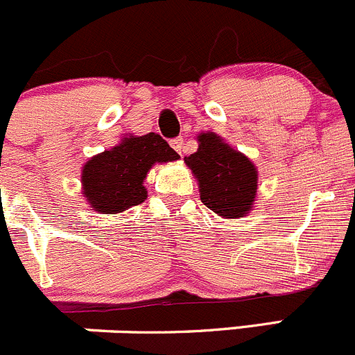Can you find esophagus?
Returning <instances> with one entry per match:
<instances>
[{
    "label": "esophagus",
    "instance_id": "esophagus-1",
    "mask_svg": "<svg viewBox=\"0 0 355 355\" xmlns=\"http://www.w3.org/2000/svg\"><path fill=\"white\" fill-rule=\"evenodd\" d=\"M171 146H173V148L176 150V152L179 153V155H182V153L186 152L184 139H182V138H176V139H173V141H171Z\"/></svg>",
    "mask_w": 355,
    "mask_h": 355
}]
</instances>
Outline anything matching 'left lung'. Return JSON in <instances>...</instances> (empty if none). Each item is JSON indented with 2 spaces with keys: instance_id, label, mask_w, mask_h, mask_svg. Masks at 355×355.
<instances>
[{
  "instance_id": "left-lung-1",
  "label": "left lung",
  "mask_w": 355,
  "mask_h": 355,
  "mask_svg": "<svg viewBox=\"0 0 355 355\" xmlns=\"http://www.w3.org/2000/svg\"><path fill=\"white\" fill-rule=\"evenodd\" d=\"M196 141L198 150L184 157V164L198 182L203 205L224 219L250 214L259 188L255 164L212 131L200 132Z\"/></svg>"
}]
</instances>
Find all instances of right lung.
I'll return each mask as SVG.
<instances>
[{"instance_id": "1", "label": "right lung", "mask_w": 355, "mask_h": 355, "mask_svg": "<svg viewBox=\"0 0 355 355\" xmlns=\"http://www.w3.org/2000/svg\"><path fill=\"white\" fill-rule=\"evenodd\" d=\"M179 155L157 132L129 135L110 150L91 157L80 171L83 195L98 214H121L146 200L143 186L155 164L176 162Z\"/></svg>"}]
</instances>
